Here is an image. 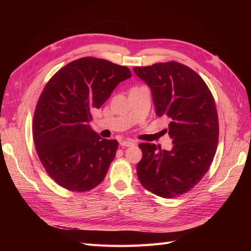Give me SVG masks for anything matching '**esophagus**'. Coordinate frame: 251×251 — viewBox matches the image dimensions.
<instances>
[{
    "instance_id": "1",
    "label": "esophagus",
    "mask_w": 251,
    "mask_h": 251,
    "mask_svg": "<svg viewBox=\"0 0 251 251\" xmlns=\"http://www.w3.org/2000/svg\"><path fill=\"white\" fill-rule=\"evenodd\" d=\"M120 146L121 147H125V148L132 147V146H134V142L131 141V140H123V141L120 142Z\"/></svg>"
}]
</instances>
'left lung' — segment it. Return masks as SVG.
Wrapping results in <instances>:
<instances>
[{"label": "left lung", "instance_id": "left-lung-1", "mask_svg": "<svg viewBox=\"0 0 251 251\" xmlns=\"http://www.w3.org/2000/svg\"><path fill=\"white\" fill-rule=\"evenodd\" d=\"M133 70L150 87L156 115L170 120L174 144L166 151L154 143H140L138 179L151 193L175 198L199 183L214 160L219 140L214 96L198 73L177 62Z\"/></svg>", "mask_w": 251, "mask_h": 251}]
</instances>
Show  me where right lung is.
<instances>
[{
  "label": "right lung",
  "mask_w": 251,
  "mask_h": 251,
  "mask_svg": "<svg viewBox=\"0 0 251 251\" xmlns=\"http://www.w3.org/2000/svg\"><path fill=\"white\" fill-rule=\"evenodd\" d=\"M131 76L125 66L81 57L45 86L34 111L33 140L43 166L58 185L82 193L101 183L118 142L100 137L89 123L92 111Z\"/></svg>",
  "instance_id": "right-lung-1"
}]
</instances>
